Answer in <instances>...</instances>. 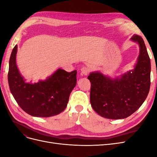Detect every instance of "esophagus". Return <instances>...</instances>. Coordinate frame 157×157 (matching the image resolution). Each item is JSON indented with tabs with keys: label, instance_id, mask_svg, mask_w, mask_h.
<instances>
[{
	"label": "esophagus",
	"instance_id": "1",
	"mask_svg": "<svg viewBox=\"0 0 157 157\" xmlns=\"http://www.w3.org/2000/svg\"><path fill=\"white\" fill-rule=\"evenodd\" d=\"M80 71H81V73L84 75H87L90 72V69L89 67H87V66H83V67L80 69Z\"/></svg>",
	"mask_w": 157,
	"mask_h": 157
}]
</instances>
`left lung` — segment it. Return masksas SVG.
I'll list each match as a JSON object with an SVG mask.
<instances>
[{"instance_id":"8db88e82","label":"left lung","mask_w":157,"mask_h":157,"mask_svg":"<svg viewBox=\"0 0 157 157\" xmlns=\"http://www.w3.org/2000/svg\"><path fill=\"white\" fill-rule=\"evenodd\" d=\"M130 40L138 44L140 54L134 69L118 77L111 78L92 72L90 103L94 110L109 119H122L136 112L145 101L151 85V61L145 42L137 35Z\"/></svg>"}]
</instances>
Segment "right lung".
Segmentation results:
<instances>
[{"label":"right lung","mask_w":157,"mask_h":157,"mask_svg":"<svg viewBox=\"0 0 157 157\" xmlns=\"http://www.w3.org/2000/svg\"><path fill=\"white\" fill-rule=\"evenodd\" d=\"M17 51L16 45L9 60L8 80L19 106L29 115L38 117L55 116L63 111L77 84V70L68 73L59 68L44 80L26 82L16 65Z\"/></svg>","instance_id":"add662e5"}]
</instances>
